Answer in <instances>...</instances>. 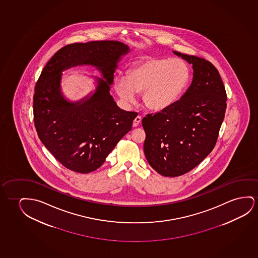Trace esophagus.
<instances>
[{
  "mask_svg": "<svg viewBox=\"0 0 258 258\" xmlns=\"http://www.w3.org/2000/svg\"><path fill=\"white\" fill-rule=\"evenodd\" d=\"M141 122H142V116H137L135 117V119L134 120L133 125H134V127L138 126L139 124L141 123Z\"/></svg>",
  "mask_w": 258,
  "mask_h": 258,
  "instance_id": "obj_1",
  "label": "esophagus"
}]
</instances>
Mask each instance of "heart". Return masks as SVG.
<instances>
[{
    "label": "heart",
    "instance_id": "1",
    "mask_svg": "<svg viewBox=\"0 0 258 258\" xmlns=\"http://www.w3.org/2000/svg\"><path fill=\"white\" fill-rule=\"evenodd\" d=\"M189 68L178 58L152 57L130 71L125 78H117L116 91L127 102L142 93V101L152 110H162L178 100L189 80Z\"/></svg>",
    "mask_w": 258,
    "mask_h": 258
}]
</instances>
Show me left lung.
Segmentation results:
<instances>
[{"label":"left lung","mask_w":258,"mask_h":258,"mask_svg":"<svg viewBox=\"0 0 258 258\" xmlns=\"http://www.w3.org/2000/svg\"><path fill=\"white\" fill-rule=\"evenodd\" d=\"M176 55L192 63V81L181 98L142 119L144 153L164 177H178L197 166L212 151L225 117L226 92L218 70L196 55Z\"/></svg>","instance_id":"left-lung-1"}]
</instances>
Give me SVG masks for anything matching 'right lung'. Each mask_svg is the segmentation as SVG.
<instances>
[{
  "label": "right lung",
  "mask_w": 258,
  "mask_h": 258,
  "mask_svg": "<svg viewBox=\"0 0 258 258\" xmlns=\"http://www.w3.org/2000/svg\"><path fill=\"white\" fill-rule=\"evenodd\" d=\"M128 52V46L115 40L69 44L41 72L33 95L34 125L47 150L71 171L89 173L101 167L131 131L138 113L120 109L109 94L116 62ZM82 64L95 66L106 80L97 78V90L89 99L68 102L59 88L61 72Z\"/></svg>",
  "instance_id": "1"
}]
</instances>
